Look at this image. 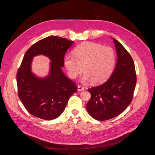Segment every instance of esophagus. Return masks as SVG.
Here are the masks:
<instances>
[{
	"label": "esophagus",
	"mask_w": 155,
	"mask_h": 155,
	"mask_svg": "<svg viewBox=\"0 0 155 155\" xmlns=\"http://www.w3.org/2000/svg\"><path fill=\"white\" fill-rule=\"evenodd\" d=\"M84 88L83 87H82L81 86H78V87H77V91H78L81 92V91H84Z\"/></svg>",
	"instance_id": "1"
}]
</instances>
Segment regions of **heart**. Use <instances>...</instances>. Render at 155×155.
<instances>
[{
    "label": "heart",
    "instance_id": "obj_1",
    "mask_svg": "<svg viewBox=\"0 0 155 155\" xmlns=\"http://www.w3.org/2000/svg\"><path fill=\"white\" fill-rule=\"evenodd\" d=\"M115 59V51L111 47H103L93 42H84L75 48L74 56H65L64 65L70 78H75L83 70L82 82L92 80L93 83L99 84L111 75Z\"/></svg>",
    "mask_w": 155,
    "mask_h": 155
}]
</instances>
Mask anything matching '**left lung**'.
Wrapping results in <instances>:
<instances>
[{
  "label": "left lung",
  "mask_w": 155,
  "mask_h": 155,
  "mask_svg": "<svg viewBox=\"0 0 155 155\" xmlns=\"http://www.w3.org/2000/svg\"><path fill=\"white\" fill-rule=\"evenodd\" d=\"M112 39L117 55L115 70L106 82L88 89L91 97L86 110L99 121L112 119L124 111L132 101L137 81L133 59L118 40Z\"/></svg>",
  "instance_id": "obj_1"
}]
</instances>
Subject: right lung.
<instances>
[{"mask_svg": "<svg viewBox=\"0 0 155 155\" xmlns=\"http://www.w3.org/2000/svg\"><path fill=\"white\" fill-rule=\"evenodd\" d=\"M74 41L56 36L43 38L26 52L16 75L18 96L28 111L43 120H52L61 115L70 97L77 92L75 84L65 75L64 56ZM48 57L49 74L37 76L31 71L33 57Z\"/></svg>", "mask_w": 155, "mask_h": 155, "instance_id": "obj_1", "label": "right lung"}]
</instances>
